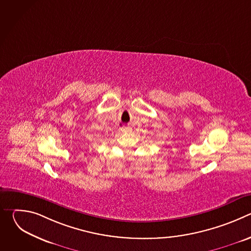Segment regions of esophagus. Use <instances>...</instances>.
<instances>
[{"mask_svg": "<svg viewBox=\"0 0 251 251\" xmlns=\"http://www.w3.org/2000/svg\"><path fill=\"white\" fill-rule=\"evenodd\" d=\"M121 131H122V132H130V131H131V127H129V126H123V127L121 128Z\"/></svg>", "mask_w": 251, "mask_h": 251, "instance_id": "esophagus-1", "label": "esophagus"}]
</instances>
